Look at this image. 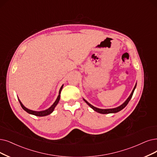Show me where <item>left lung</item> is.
Returning a JSON list of instances; mask_svg holds the SVG:
<instances>
[{
    "mask_svg": "<svg viewBox=\"0 0 157 157\" xmlns=\"http://www.w3.org/2000/svg\"><path fill=\"white\" fill-rule=\"evenodd\" d=\"M136 86V84H135V87H134V88H133L132 92H131V95H129V97L128 98V99L126 100V101H125L122 105H121L120 106H118V107L115 108H113V109H99V108L94 107L93 105H92L90 104L88 102L86 101V100L85 99H84V100L86 102V104H87V105H88L89 106H90V107H91L94 111H95L99 113H101V114L115 113H117V112H118V111H121L122 109H124V108L125 107H126V106L128 105V102H129V100H131V97H132V96H133V92H134V91H135V90Z\"/></svg>",
    "mask_w": 157,
    "mask_h": 157,
    "instance_id": "8db88e82",
    "label": "left lung"
}]
</instances>
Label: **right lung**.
<instances>
[{"mask_svg": "<svg viewBox=\"0 0 157 157\" xmlns=\"http://www.w3.org/2000/svg\"><path fill=\"white\" fill-rule=\"evenodd\" d=\"M63 86H64V85H62V86H61V87H60V90H59V96L57 97V98L56 99L55 102L53 104V105L51 106V107L49 108L48 109H46V110H44V111H33V110H30V109H28V108H26V107H25V106L22 104V102H21V100H20L19 99H18V101H19L20 104H21V107L22 108V109H23L24 111H26L27 113H29V114L33 115H35V116H38V117H44V116L48 115H49V114H51L52 113L53 111L55 108L56 107V105H57V104L59 103V100H60V94L61 91H62V87H63Z\"/></svg>", "mask_w": 157, "mask_h": 157, "instance_id": "obj_1", "label": "right lung"}]
</instances>
